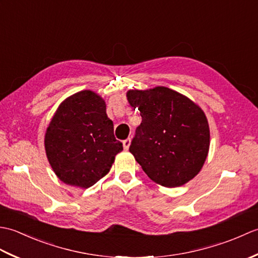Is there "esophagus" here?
I'll return each instance as SVG.
<instances>
[{
  "label": "esophagus",
  "mask_w": 258,
  "mask_h": 258,
  "mask_svg": "<svg viewBox=\"0 0 258 258\" xmlns=\"http://www.w3.org/2000/svg\"><path fill=\"white\" fill-rule=\"evenodd\" d=\"M123 146H124V150H125V151H128L130 146H131V139L125 140V141L123 142Z\"/></svg>",
  "instance_id": "obj_1"
}]
</instances>
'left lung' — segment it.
I'll return each instance as SVG.
<instances>
[{
    "label": "left lung",
    "mask_w": 258,
    "mask_h": 258,
    "mask_svg": "<svg viewBox=\"0 0 258 258\" xmlns=\"http://www.w3.org/2000/svg\"><path fill=\"white\" fill-rule=\"evenodd\" d=\"M126 96L142 116L130 152L147 176L169 188L193 179L210 150V126L204 111L187 96L165 86L130 90Z\"/></svg>",
    "instance_id": "8db88e82"
}]
</instances>
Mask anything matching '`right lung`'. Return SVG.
<instances>
[{
    "label": "right lung",
    "mask_w": 258,
    "mask_h": 258,
    "mask_svg": "<svg viewBox=\"0 0 258 258\" xmlns=\"http://www.w3.org/2000/svg\"><path fill=\"white\" fill-rule=\"evenodd\" d=\"M48 163L63 183L89 188L109 172L123 144L115 139L105 101L85 90L59 104L44 138Z\"/></svg>",
    "instance_id": "right-lung-1"
}]
</instances>
